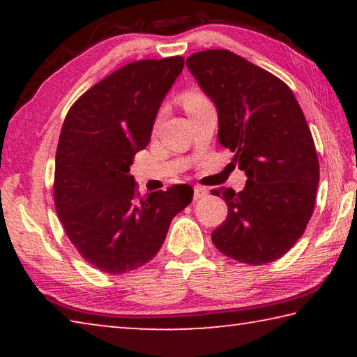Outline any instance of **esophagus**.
I'll return each instance as SVG.
<instances>
[{"instance_id": "1", "label": "esophagus", "mask_w": 357, "mask_h": 357, "mask_svg": "<svg viewBox=\"0 0 357 357\" xmlns=\"http://www.w3.org/2000/svg\"><path fill=\"white\" fill-rule=\"evenodd\" d=\"M206 193H208V190L204 189V187L197 185L195 189H193V200H200V198L206 197Z\"/></svg>"}]
</instances>
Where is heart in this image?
<instances>
[{
  "instance_id": "obj_1",
  "label": "heart",
  "mask_w": 357,
  "mask_h": 357,
  "mask_svg": "<svg viewBox=\"0 0 357 357\" xmlns=\"http://www.w3.org/2000/svg\"><path fill=\"white\" fill-rule=\"evenodd\" d=\"M203 100H208V99L204 98L203 94L197 93V91L185 93V94H184V98H183V102H184V107H185V110H189L190 107L197 105V104H200V102H203Z\"/></svg>"
}]
</instances>
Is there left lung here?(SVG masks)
Listing matches in <instances>:
<instances>
[{
	"instance_id": "1",
	"label": "left lung",
	"mask_w": 357,
	"mask_h": 357,
	"mask_svg": "<svg viewBox=\"0 0 357 357\" xmlns=\"http://www.w3.org/2000/svg\"><path fill=\"white\" fill-rule=\"evenodd\" d=\"M187 68L219 116V143L245 172L244 190L214 189L228 206L211 238L241 263H273L305 231L315 208L319 165L294 94L280 78L228 50L187 58Z\"/></svg>"
}]
</instances>
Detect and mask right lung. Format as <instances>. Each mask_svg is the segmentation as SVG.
Returning <instances> with one entry per match:
<instances>
[{"label": "right lung", "instance_id": "add662e5", "mask_svg": "<svg viewBox=\"0 0 357 357\" xmlns=\"http://www.w3.org/2000/svg\"><path fill=\"white\" fill-rule=\"evenodd\" d=\"M183 68V56L130 63L89 88L64 119L56 214L78 253L102 273L126 274L153 259L173 217L192 202L185 184L140 197L129 173Z\"/></svg>", "mask_w": 357, "mask_h": 357}]
</instances>
